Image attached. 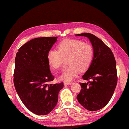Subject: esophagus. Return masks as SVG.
Segmentation results:
<instances>
[{
	"instance_id": "esophagus-1",
	"label": "esophagus",
	"mask_w": 129,
	"mask_h": 129,
	"mask_svg": "<svg viewBox=\"0 0 129 129\" xmlns=\"http://www.w3.org/2000/svg\"><path fill=\"white\" fill-rule=\"evenodd\" d=\"M71 84H72V83L70 82H64V85H70Z\"/></svg>"
}]
</instances>
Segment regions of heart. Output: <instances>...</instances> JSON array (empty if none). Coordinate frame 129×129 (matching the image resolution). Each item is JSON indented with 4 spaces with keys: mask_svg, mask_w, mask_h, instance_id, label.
I'll use <instances>...</instances> for the list:
<instances>
[{
    "mask_svg": "<svg viewBox=\"0 0 129 129\" xmlns=\"http://www.w3.org/2000/svg\"><path fill=\"white\" fill-rule=\"evenodd\" d=\"M57 50L48 52L47 60L51 68L55 70L63 66L67 59L68 67L65 69L60 79L65 81H71L79 72H84L91 66L93 59L94 51L90 44L76 39H65L60 42Z\"/></svg>",
    "mask_w": 129,
    "mask_h": 129,
    "instance_id": "b5f03b06",
    "label": "heart"
}]
</instances>
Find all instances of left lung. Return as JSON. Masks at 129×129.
<instances>
[{"label":"left lung","mask_w":129,"mask_h":129,"mask_svg":"<svg viewBox=\"0 0 129 129\" xmlns=\"http://www.w3.org/2000/svg\"><path fill=\"white\" fill-rule=\"evenodd\" d=\"M86 37L94 51L91 66L82 76L87 83H80L81 90L77 96L79 103L87 110L96 111L105 106L116 88L117 77L115 57L111 49L96 36L89 33L75 35Z\"/></svg>","instance_id":"8db88e82"}]
</instances>
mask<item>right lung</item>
Returning a JSON list of instances; mask_svg holds the SVG:
<instances>
[{
    "label": "right lung",
    "instance_id": "obj_1",
    "mask_svg": "<svg viewBox=\"0 0 129 129\" xmlns=\"http://www.w3.org/2000/svg\"><path fill=\"white\" fill-rule=\"evenodd\" d=\"M57 37H41L24 44L17 52L14 84L21 101L31 112L38 115L49 114L57 105L63 82L54 80L47 60L48 52Z\"/></svg>",
    "mask_w": 129,
    "mask_h": 129
}]
</instances>
